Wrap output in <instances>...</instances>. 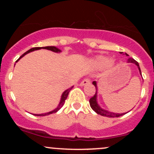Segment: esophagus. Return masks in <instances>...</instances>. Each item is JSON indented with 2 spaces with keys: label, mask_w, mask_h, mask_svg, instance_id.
I'll return each instance as SVG.
<instances>
[{
  "label": "esophagus",
  "mask_w": 154,
  "mask_h": 154,
  "mask_svg": "<svg viewBox=\"0 0 154 154\" xmlns=\"http://www.w3.org/2000/svg\"><path fill=\"white\" fill-rule=\"evenodd\" d=\"M88 83H90V79H88V78H85V79H83L82 82H80V85L81 86L85 85H88Z\"/></svg>",
  "instance_id": "1"
}]
</instances>
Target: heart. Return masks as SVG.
Returning <instances> with one entry per match:
<instances>
[{
  "label": "heart",
  "mask_w": 154,
  "mask_h": 154,
  "mask_svg": "<svg viewBox=\"0 0 154 154\" xmlns=\"http://www.w3.org/2000/svg\"><path fill=\"white\" fill-rule=\"evenodd\" d=\"M93 62L95 66H103L109 62V59H108V58L105 57V56H96V57L93 60ZM110 63L111 64H113L114 63H113L112 61H111Z\"/></svg>",
  "instance_id": "heart-1"
}]
</instances>
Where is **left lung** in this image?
I'll return each mask as SVG.
<instances>
[{
	"instance_id": "obj_1",
	"label": "left lung",
	"mask_w": 154,
	"mask_h": 154,
	"mask_svg": "<svg viewBox=\"0 0 154 154\" xmlns=\"http://www.w3.org/2000/svg\"><path fill=\"white\" fill-rule=\"evenodd\" d=\"M122 54V53H121ZM126 54L127 56H129L128 54ZM128 63H135L136 66H137L138 68L139 72H140V75L142 76V74H141V71H140V69L139 66V63L134 60L132 58H129L128 59ZM93 85L95 87V89H96V92H95V94L94 95V96H93L92 98L90 99L89 102H90V105H91V107L92 108L93 111L95 112H96L98 114H100V115L103 116H106V117H119V116H121L125 114L126 113H122V114H119V113H114V112H111V111H109L107 110H105V109H102L101 107L98 105V101H97V96H98V87H97V82L95 81H93ZM128 113V112H127Z\"/></svg>"
}]
</instances>
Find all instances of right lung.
Segmentation results:
<instances>
[{"instance_id": "1", "label": "right lung", "mask_w": 154, "mask_h": 154, "mask_svg": "<svg viewBox=\"0 0 154 154\" xmlns=\"http://www.w3.org/2000/svg\"><path fill=\"white\" fill-rule=\"evenodd\" d=\"M42 48H43V49H46V50L51 51H53V52H55V53H60V52H61V51L60 50V49H59V48H56V47H55V46H46V47H36V48H32L29 49V51H26V52L24 53V54H22V56H21L20 57H19V59L18 60H17V61H16V62H17V61H18L19 59H22L23 56H25L26 54H29V53L32 52V51H37V50H40V49H42ZM72 88H73V86H72V87H71V88H68V89L66 90V91L63 92V93H62V95H61V100H60V102H59V105H58V106L56 107L55 109H54V110L49 111V112H47V113H44V114H33V115H35V116H47V115H49V114H54V113L57 112V111H59V109H61V108L63 106V104H64L65 100H66L67 96H68V95H69V91H71V90L72 89Z\"/></svg>"}]
</instances>
